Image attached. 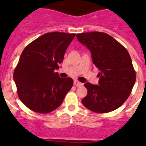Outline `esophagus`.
Instances as JSON below:
<instances>
[{"mask_svg":"<svg viewBox=\"0 0 146 146\" xmlns=\"http://www.w3.org/2000/svg\"><path fill=\"white\" fill-rule=\"evenodd\" d=\"M74 85L75 86H77V87H79V86H82V83H81V82H80L79 81H77V80H75L74 82Z\"/></svg>","mask_w":146,"mask_h":146,"instance_id":"obj_1","label":"esophagus"}]
</instances>
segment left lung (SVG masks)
<instances>
[{
  "label": "left lung",
  "instance_id": "8db88e82",
  "mask_svg": "<svg viewBox=\"0 0 146 146\" xmlns=\"http://www.w3.org/2000/svg\"><path fill=\"white\" fill-rule=\"evenodd\" d=\"M77 38L91 51L93 63L100 70L99 85L84 84L88 94L82 99V104L97 113L113 111L128 99L136 80L129 54L108 33H78Z\"/></svg>",
  "mask_w": 146,
  "mask_h": 146
}]
</instances>
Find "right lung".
Listing matches in <instances>:
<instances>
[{
    "mask_svg": "<svg viewBox=\"0 0 146 146\" xmlns=\"http://www.w3.org/2000/svg\"><path fill=\"white\" fill-rule=\"evenodd\" d=\"M75 33L52 32L42 35L24 49L14 72L22 102L36 113H48L62 104L73 86L70 77L55 72Z\"/></svg>",
    "mask_w": 146,
    "mask_h": 146,
    "instance_id": "obj_1",
    "label": "right lung"
}]
</instances>
